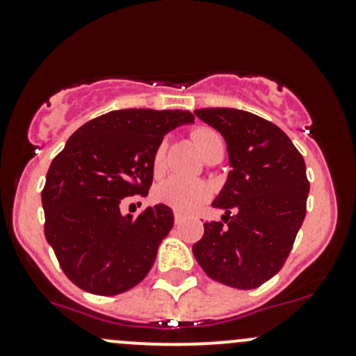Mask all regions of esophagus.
Listing matches in <instances>:
<instances>
[{
    "label": "esophagus",
    "mask_w": 356,
    "mask_h": 356,
    "mask_svg": "<svg viewBox=\"0 0 356 356\" xmlns=\"http://www.w3.org/2000/svg\"><path fill=\"white\" fill-rule=\"evenodd\" d=\"M174 222H175V225H179L182 222V215L179 213V211H174Z\"/></svg>",
    "instance_id": "obj_1"
}]
</instances>
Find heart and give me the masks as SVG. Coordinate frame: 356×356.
<instances>
[{
    "label": "heart",
    "instance_id": "b5f03b06",
    "mask_svg": "<svg viewBox=\"0 0 356 356\" xmlns=\"http://www.w3.org/2000/svg\"><path fill=\"white\" fill-rule=\"evenodd\" d=\"M196 148L201 153V156L207 158L215 149L224 148L220 134L210 127H198L191 134ZM163 156H165V145H160L153 155V170L155 174H160L163 168ZM210 191L208 186L201 181H191L184 177H168L167 181L160 182L155 188V198L160 203L174 208V210L188 213V211L196 210L204 200L208 198Z\"/></svg>",
    "mask_w": 356,
    "mask_h": 356
}]
</instances>
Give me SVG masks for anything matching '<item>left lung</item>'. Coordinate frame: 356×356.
Returning a JSON list of instances; mask_svg holds the SVG:
<instances>
[{"label": "left lung", "instance_id": "obj_1", "mask_svg": "<svg viewBox=\"0 0 356 356\" xmlns=\"http://www.w3.org/2000/svg\"><path fill=\"white\" fill-rule=\"evenodd\" d=\"M195 115L225 139L231 172L211 203L225 211L224 224H203L193 253L213 281L254 289L281 270L303 224L310 191L305 160L277 125L250 111Z\"/></svg>", "mask_w": 356, "mask_h": 356}]
</instances>
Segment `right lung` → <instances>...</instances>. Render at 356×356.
Returning <instances> with one entry per match:
<instances>
[{"instance_id": "1", "label": "right lung", "mask_w": 356, "mask_h": 356, "mask_svg": "<svg viewBox=\"0 0 356 356\" xmlns=\"http://www.w3.org/2000/svg\"><path fill=\"white\" fill-rule=\"evenodd\" d=\"M193 122L182 110H115L68 138L49 165L41 200L46 241L75 286L113 296L148 275L174 213L160 203L134 218L120 213V201L148 195L163 136Z\"/></svg>"}]
</instances>
